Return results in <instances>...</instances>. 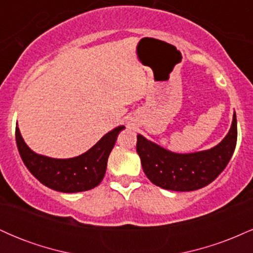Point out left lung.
<instances>
[{
  "instance_id": "8db88e82",
  "label": "left lung",
  "mask_w": 253,
  "mask_h": 253,
  "mask_svg": "<svg viewBox=\"0 0 253 253\" xmlns=\"http://www.w3.org/2000/svg\"><path fill=\"white\" fill-rule=\"evenodd\" d=\"M237 117L228 134L213 149L179 155L136 135V152L145 175L153 184L173 191H191L206 187L222 172L237 145Z\"/></svg>"
}]
</instances>
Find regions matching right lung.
Returning <instances> with one entry per match:
<instances>
[{
    "label": "right lung",
    "mask_w": 253,
    "mask_h": 253,
    "mask_svg": "<svg viewBox=\"0 0 253 253\" xmlns=\"http://www.w3.org/2000/svg\"><path fill=\"white\" fill-rule=\"evenodd\" d=\"M124 128V126H119L110 130L89 151L70 159H54L37 155L25 144L17 127L15 139L22 162L38 181L62 193H80L97 187L102 181L110 151Z\"/></svg>",
    "instance_id": "right-lung-1"
}]
</instances>
